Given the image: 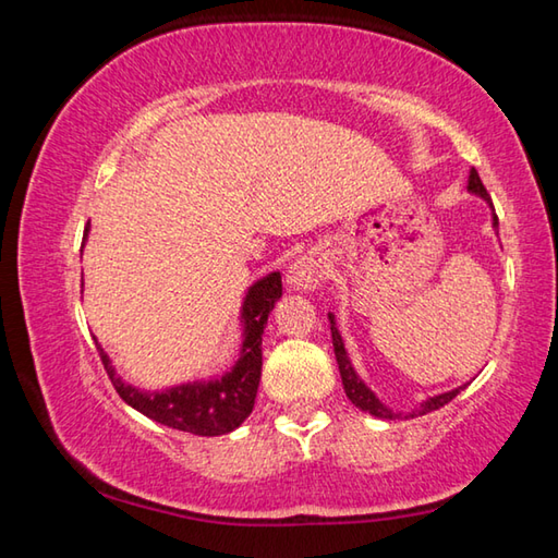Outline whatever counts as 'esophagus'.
<instances>
[{"label": "esophagus", "instance_id": "esophagus-1", "mask_svg": "<svg viewBox=\"0 0 558 558\" xmlns=\"http://www.w3.org/2000/svg\"><path fill=\"white\" fill-rule=\"evenodd\" d=\"M327 276V266L323 256H317V253H305V256H300L290 263L288 268V286L295 288V290H315L319 282L325 280Z\"/></svg>", "mask_w": 558, "mask_h": 558}]
</instances>
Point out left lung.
<instances>
[{
	"instance_id": "left-lung-1",
	"label": "left lung",
	"mask_w": 558,
	"mask_h": 558,
	"mask_svg": "<svg viewBox=\"0 0 558 558\" xmlns=\"http://www.w3.org/2000/svg\"><path fill=\"white\" fill-rule=\"evenodd\" d=\"M468 192L477 194V196H483V199L489 204V209H493V226H495V231H497L499 221H497V214H495L493 199H489L487 189H485V184H483V179H480V174L475 172V167L470 169V177H468ZM327 317H329V329H332L335 356H337V364H339V376H342V384H344V393H347V399L356 405V409H362V411L372 413V415H376V418H384V421L415 418V415H423V413H430V411L440 409V405H446L448 401L456 399V396H458L462 389H465V386H458V389H452V391L438 393V396H430V399L423 401V403L418 405V409H413V411H409V413H401V411H393V409H389V405L379 401V396H376V393L369 389V386H366L362 379H359V374L354 372V366H352V362H349V356H347V349H344V342H342V335H339V329H337L335 315L329 313Z\"/></svg>"
}]
</instances>
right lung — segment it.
<instances>
[{"mask_svg":"<svg viewBox=\"0 0 558 558\" xmlns=\"http://www.w3.org/2000/svg\"><path fill=\"white\" fill-rule=\"evenodd\" d=\"M280 295V272H268L266 278L256 280L248 288L241 307L243 342L239 362L231 366V372L216 376V379L179 384L165 391L137 389L120 379L110 356L98 344L102 366H106L120 399L147 418L162 423L167 428L194 433V436H223V433L239 428L256 403L263 366V329H266L270 310L276 307Z\"/></svg>","mask_w":558,"mask_h":558,"instance_id":"1","label":"right lung"}]
</instances>
